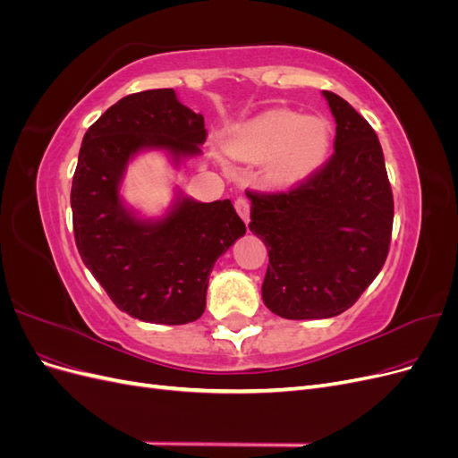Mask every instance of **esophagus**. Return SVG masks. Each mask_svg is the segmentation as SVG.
<instances>
[{
    "mask_svg": "<svg viewBox=\"0 0 458 458\" xmlns=\"http://www.w3.org/2000/svg\"><path fill=\"white\" fill-rule=\"evenodd\" d=\"M234 210H237L239 216L244 219V224H248V219H250V200L239 197L234 200Z\"/></svg>",
    "mask_w": 458,
    "mask_h": 458,
    "instance_id": "1",
    "label": "esophagus"
}]
</instances>
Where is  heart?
Segmentation results:
<instances>
[{
  "mask_svg": "<svg viewBox=\"0 0 458 458\" xmlns=\"http://www.w3.org/2000/svg\"><path fill=\"white\" fill-rule=\"evenodd\" d=\"M229 155L266 164V179L276 187L300 183L321 165L330 148V126L318 116L269 110L241 123L225 137Z\"/></svg>",
  "mask_w": 458,
  "mask_h": 458,
  "instance_id": "b5f03b06",
  "label": "heart"
}]
</instances>
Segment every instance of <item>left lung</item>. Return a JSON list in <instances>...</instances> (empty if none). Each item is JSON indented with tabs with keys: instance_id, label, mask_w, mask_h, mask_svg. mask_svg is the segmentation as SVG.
I'll use <instances>...</instances> for the list:
<instances>
[{
	"instance_id": "left-lung-1",
	"label": "left lung",
	"mask_w": 458,
	"mask_h": 458,
	"mask_svg": "<svg viewBox=\"0 0 458 458\" xmlns=\"http://www.w3.org/2000/svg\"><path fill=\"white\" fill-rule=\"evenodd\" d=\"M335 152L303 182L281 192L246 189L250 231L267 246L261 284L266 306L284 318L344 313L384 266L394 225V195L370 123L332 91Z\"/></svg>"
}]
</instances>
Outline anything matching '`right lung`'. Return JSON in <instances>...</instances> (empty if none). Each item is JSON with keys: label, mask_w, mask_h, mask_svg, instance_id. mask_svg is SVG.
I'll use <instances>...</instances> for the list:
<instances>
[{"label": "right lung", "mask_w": 458, "mask_h": 458, "mask_svg": "<svg viewBox=\"0 0 458 458\" xmlns=\"http://www.w3.org/2000/svg\"><path fill=\"white\" fill-rule=\"evenodd\" d=\"M206 135L204 116L179 103L174 89H148L110 106L81 141L71 191L78 252L114 306L140 321H197L216 259L246 233L231 200L179 197L157 224L137 219L120 202L122 175L135 152L195 157Z\"/></svg>", "instance_id": "right-lung-1"}]
</instances>
